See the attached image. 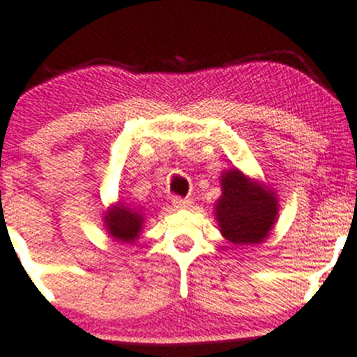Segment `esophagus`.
<instances>
[{"mask_svg":"<svg viewBox=\"0 0 357 357\" xmlns=\"http://www.w3.org/2000/svg\"><path fill=\"white\" fill-rule=\"evenodd\" d=\"M172 206H174L176 209H188V207L192 206V200L181 199V197H174V199H172Z\"/></svg>","mask_w":357,"mask_h":357,"instance_id":"obj_1","label":"esophagus"}]
</instances>
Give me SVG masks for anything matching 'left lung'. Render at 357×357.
<instances>
[{
  "label": "left lung",
  "mask_w": 357,
  "mask_h": 357,
  "mask_svg": "<svg viewBox=\"0 0 357 357\" xmlns=\"http://www.w3.org/2000/svg\"><path fill=\"white\" fill-rule=\"evenodd\" d=\"M220 179L214 216L221 235L237 245L261 244L278 221V193L237 167L225 171Z\"/></svg>",
  "instance_id": "obj_1"
}]
</instances>
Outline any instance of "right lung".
<instances>
[{
	"instance_id": "obj_1",
	"label": "right lung",
	"mask_w": 357,
	"mask_h": 357,
	"mask_svg": "<svg viewBox=\"0 0 357 357\" xmlns=\"http://www.w3.org/2000/svg\"><path fill=\"white\" fill-rule=\"evenodd\" d=\"M102 221L109 237L119 242L134 244L143 230L144 216L141 209L119 200L106 209Z\"/></svg>"
}]
</instances>
